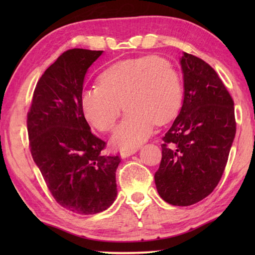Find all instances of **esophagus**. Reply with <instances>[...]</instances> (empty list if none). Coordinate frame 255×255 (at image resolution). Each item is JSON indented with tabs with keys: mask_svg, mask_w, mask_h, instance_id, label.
<instances>
[{
	"mask_svg": "<svg viewBox=\"0 0 255 255\" xmlns=\"http://www.w3.org/2000/svg\"><path fill=\"white\" fill-rule=\"evenodd\" d=\"M138 151V148H131V149H127V150H123L122 152H121V156H122V159H126V158H128V156H130V155H132V154H134Z\"/></svg>",
	"mask_w": 255,
	"mask_h": 255,
	"instance_id": "obj_1",
	"label": "esophagus"
}]
</instances>
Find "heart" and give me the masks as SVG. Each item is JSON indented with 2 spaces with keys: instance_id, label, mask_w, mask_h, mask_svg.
I'll list each match as a JSON object with an SVG mask.
<instances>
[{
  "instance_id": "b5f03b06",
  "label": "heart",
  "mask_w": 255,
  "mask_h": 255,
  "mask_svg": "<svg viewBox=\"0 0 255 255\" xmlns=\"http://www.w3.org/2000/svg\"><path fill=\"white\" fill-rule=\"evenodd\" d=\"M100 86L81 94L85 118L101 131H110L127 111L112 137L117 148L130 149L143 142L155 124L175 115L182 97L180 74L160 57H142L122 61L101 74Z\"/></svg>"
}]
</instances>
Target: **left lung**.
Listing matches in <instances>:
<instances>
[{"mask_svg": "<svg viewBox=\"0 0 255 255\" xmlns=\"http://www.w3.org/2000/svg\"><path fill=\"white\" fill-rule=\"evenodd\" d=\"M180 64L183 104L162 138L154 181L166 203L189 206L207 197L223 176L236 136L235 104L208 63L183 52Z\"/></svg>", "mask_w": 255, "mask_h": 255, "instance_id": "left-lung-1", "label": "left lung"}]
</instances>
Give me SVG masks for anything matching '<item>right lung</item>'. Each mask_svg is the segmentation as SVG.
<instances>
[{"mask_svg": "<svg viewBox=\"0 0 255 255\" xmlns=\"http://www.w3.org/2000/svg\"><path fill=\"white\" fill-rule=\"evenodd\" d=\"M103 51L71 49L38 81L27 116L32 159L57 203L80 215L110 208L117 197L118 155L91 132L81 106L85 74Z\"/></svg>", "mask_w": 255, "mask_h": 255, "instance_id": "1", "label": "right lung"}]
</instances>
